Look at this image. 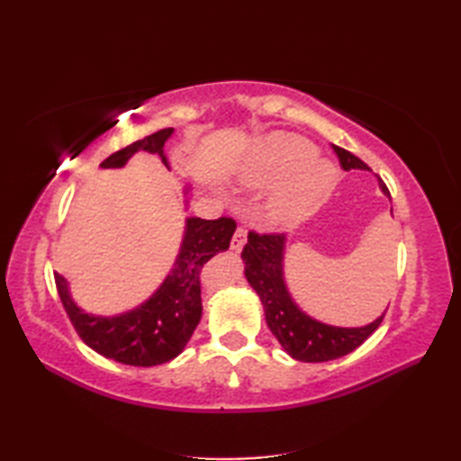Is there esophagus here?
<instances>
[{
	"label": "esophagus",
	"instance_id": "1",
	"mask_svg": "<svg viewBox=\"0 0 461 461\" xmlns=\"http://www.w3.org/2000/svg\"><path fill=\"white\" fill-rule=\"evenodd\" d=\"M246 241H248V231L243 228H238L236 233H233V238H231V249L241 251V248L246 246Z\"/></svg>",
	"mask_w": 461,
	"mask_h": 461
}]
</instances>
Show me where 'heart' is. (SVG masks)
Wrapping results in <instances>:
<instances>
[{
    "instance_id": "1",
    "label": "heart",
    "mask_w": 461,
    "mask_h": 461,
    "mask_svg": "<svg viewBox=\"0 0 461 461\" xmlns=\"http://www.w3.org/2000/svg\"><path fill=\"white\" fill-rule=\"evenodd\" d=\"M317 146L299 134L273 132L251 146L238 168L243 188L267 190V212L279 225H293L315 212L337 184V170L317 158Z\"/></svg>"
}]
</instances>
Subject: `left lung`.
Segmentation results:
<instances>
[{
    "label": "left lung",
    "mask_w": 461,
    "mask_h": 461,
    "mask_svg": "<svg viewBox=\"0 0 461 461\" xmlns=\"http://www.w3.org/2000/svg\"><path fill=\"white\" fill-rule=\"evenodd\" d=\"M335 149L340 166L345 170H370L368 166L357 158L355 154L332 146ZM380 190L384 195H390L384 182L378 180ZM393 213V210H390ZM285 236H259L249 231L246 248L241 251V259L246 263V279L253 291L261 299L263 311H266L267 327L285 348L289 357L301 362H327L348 355L358 348L372 332H375L384 312L365 327H335L327 325L307 315L295 301L285 283L283 273V259H285Z\"/></svg>",
    "instance_id": "left-lung-1"
}]
</instances>
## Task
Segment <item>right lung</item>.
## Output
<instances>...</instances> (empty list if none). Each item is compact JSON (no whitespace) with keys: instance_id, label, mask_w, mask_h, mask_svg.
<instances>
[{"instance_id":"obj_1","label":"right lung","mask_w":461,"mask_h":461,"mask_svg":"<svg viewBox=\"0 0 461 461\" xmlns=\"http://www.w3.org/2000/svg\"><path fill=\"white\" fill-rule=\"evenodd\" d=\"M172 132L174 129H164L132 142L103 160L101 168H122L140 150L158 154L168 168L164 144L170 140ZM184 195H188V203L190 185L184 188ZM233 231L236 221L231 218H185L180 251L170 273L149 299L121 315L103 317L83 311L71 297L67 279L57 273L59 297L85 345L131 366H156L178 357L202 319L200 271L203 263L230 248Z\"/></svg>"}]
</instances>
